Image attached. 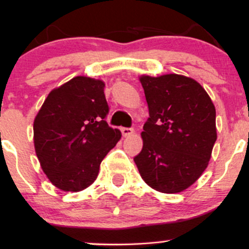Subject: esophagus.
Returning a JSON list of instances; mask_svg holds the SVG:
<instances>
[{"instance_id":"34e87169","label":"esophagus","mask_w":249,"mask_h":249,"mask_svg":"<svg viewBox=\"0 0 249 249\" xmlns=\"http://www.w3.org/2000/svg\"><path fill=\"white\" fill-rule=\"evenodd\" d=\"M122 133L124 137L130 136L131 133H133V128L132 127H122Z\"/></svg>"}]
</instances>
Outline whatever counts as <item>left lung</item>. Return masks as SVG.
<instances>
[{
	"label": "left lung",
	"mask_w": 249,
	"mask_h": 249,
	"mask_svg": "<svg viewBox=\"0 0 249 249\" xmlns=\"http://www.w3.org/2000/svg\"><path fill=\"white\" fill-rule=\"evenodd\" d=\"M148 115L142 148L133 158L148 186L178 193L206 170L216 141L215 107L205 89L188 77H141Z\"/></svg>",
	"instance_id": "obj_1"
}]
</instances>
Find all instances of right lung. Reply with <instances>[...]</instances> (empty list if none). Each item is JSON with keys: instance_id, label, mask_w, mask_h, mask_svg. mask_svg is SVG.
I'll use <instances>...</instances> for the list:
<instances>
[{"instance_id": "right-lung-1", "label": "right lung", "mask_w": 249, "mask_h": 249, "mask_svg": "<svg viewBox=\"0 0 249 249\" xmlns=\"http://www.w3.org/2000/svg\"><path fill=\"white\" fill-rule=\"evenodd\" d=\"M105 84L78 76L48 95L34 122L35 151L56 187L78 192L90 186L104 157L121 139L105 118Z\"/></svg>"}]
</instances>
